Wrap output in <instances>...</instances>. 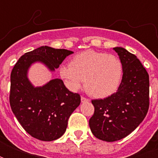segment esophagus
<instances>
[{
    "mask_svg": "<svg viewBox=\"0 0 158 158\" xmlns=\"http://www.w3.org/2000/svg\"><path fill=\"white\" fill-rule=\"evenodd\" d=\"M81 102H90V100H89V98H84V97H82Z\"/></svg>",
    "mask_w": 158,
    "mask_h": 158,
    "instance_id": "esophagus-1",
    "label": "esophagus"
}]
</instances>
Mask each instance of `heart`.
<instances>
[{
  "label": "heart",
  "mask_w": 158,
  "mask_h": 158,
  "mask_svg": "<svg viewBox=\"0 0 158 158\" xmlns=\"http://www.w3.org/2000/svg\"><path fill=\"white\" fill-rule=\"evenodd\" d=\"M60 75L69 89L77 90L85 79V89L95 98H106L117 91L123 77V64L114 55L88 50L60 67Z\"/></svg>",
  "instance_id": "obj_1"
}]
</instances>
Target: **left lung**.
Here are the masks:
<instances>
[{
	"instance_id": "left-lung-1",
	"label": "left lung",
	"mask_w": 158,
	"mask_h": 158,
	"mask_svg": "<svg viewBox=\"0 0 158 158\" xmlns=\"http://www.w3.org/2000/svg\"><path fill=\"white\" fill-rule=\"evenodd\" d=\"M123 64L117 92L106 98L93 100L94 114L89 120L93 135L98 139H122L140 125L149 106V76L137 56L120 47L113 48Z\"/></svg>"
}]
</instances>
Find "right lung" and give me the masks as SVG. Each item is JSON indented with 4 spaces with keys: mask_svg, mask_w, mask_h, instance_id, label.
<instances>
[{
    "mask_svg": "<svg viewBox=\"0 0 158 158\" xmlns=\"http://www.w3.org/2000/svg\"><path fill=\"white\" fill-rule=\"evenodd\" d=\"M74 52L43 46L19 59L10 74L11 110L28 134L42 141H53L64 135L68 120L80 104V96L64 86L60 79H53L43 86H34L28 70L35 63L50 72L59 68Z\"/></svg>",
    "mask_w": 158,
    "mask_h": 158,
    "instance_id": "add662e5",
    "label": "right lung"
}]
</instances>
